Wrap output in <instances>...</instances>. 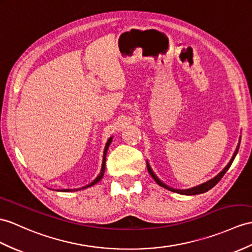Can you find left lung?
<instances>
[{
  "label": "left lung",
  "mask_w": 252,
  "mask_h": 252,
  "mask_svg": "<svg viewBox=\"0 0 252 252\" xmlns=\"http://www.w3.org/2000/svg\"><path fill=\"white\" fill-rule=\"evenodd\" d=\"M241 138H242V137H239L238 144H237V146H236L234 154H233L232 158L230 159L229 163L225 165L224 169L221 171V172L218 173V174H217L216 176H215V177H213L212 180L207 181V182H205V183H203V184H201V185H199V186H195V187L189 188V189H174V188H172V187H170V186H168V185H165V184H164L162 181H160V180L158 179L157 175L154 173V171L152 170V168H151V165H150L149 161H146L147 171H149V173L152 175L153 179L155 180V182L158 184L159 186H161V187H163V188H165V189H168V190H170V191H173V192L180 193V194H186V195H194V194L204 193V192L208 191V190H210V189H212L215 185H216V184H217L220 180L222 179V176L225 174L226 171H228V170H229V168L231 167V164H232L233 160H234V158H235V157H236V155H237V152H238V149H239V144H241Z\"/></svg>",
  "instance_id": "obj_1"
}]
</instances>
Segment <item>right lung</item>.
I'll return each mask as SVG.
<instances>
[{
	"mask_svg": "<svg viewBox=\"0 0 252 252\" xmlns=\"http://www.w3.org/2000/svg\"><path fill=\"white\" fill-rule=\"evenodd\" d=\"M112 139H113V137L109 138V140L107 141L106 146H105V150H103V155H102V163H101V169H100V172H99V174L97 175V177H96V179H95L93 182L90 183V184H88L87 186H83V187H81V188H76V189H59V190H61V191H64V192H68V191H77V190L87 189V188H89V187L94 186L95 184H97L98 182H99V181L102 179L103 173H105V170H106V157H107V152H108V150H109V146H110V144H111V142H112ZM59 190H58V191H59Z\"/></svg>",
	"mask_w": 252,
	"mask_h": 252,
	"instance_id": "1",
	"label": "right lung"
}]
</instances>
